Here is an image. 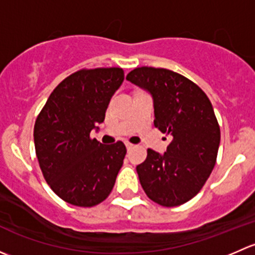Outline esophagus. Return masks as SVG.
Here are the masks:
<instances>
[{
	"instance_id": "1",
	"label": "esophagus",
	"mask_w": 255,
	"mask_h": 255,
	"mask_svg": "<svg viewBox=\"0 0 255 255\" xmlns=\"http://www.w3.org/2000/svg\"><path fill=\"white\" fill-rule=\"evenodd\" d=\"M126 146H127V149H132L133 146H134V144H132L129 142H126Z\"/></svg>"
}]
</instances>
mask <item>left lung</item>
Segmentation results:
<instances>
[{
    "label": "left lung",
    "mask_w": 255,
    "mask_h": 255,
    "mask_svg": "<svg viewBox=\"0 0 255 255\" xmlns=\"http://www.w3.org/2000/svg\"><path fill=\"white\" fill-rule=\"evenodd\" d=\"M126 79L151 95L154 126L173 137L164 154L148 149L137 166L140 185L151 201L180 206L199 194L215 168L221 130L212 104L195 82L168 69L135 68Z\"/></svg>",
    "instance_id": "obj_1"
}]
</instances>
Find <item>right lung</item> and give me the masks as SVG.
Here are the masks:
<instances>
[{
	"mask_svg": "<svg viewBox=\"0 0 255 255\" xmlns=\"http://www.w3.org/2000/svg\"><path fill=\"white\" fill-rule=\"evenodd\" d=\"M121 68L82 69L54 89L34 125L43 176L68 204L92 207L111 194L127 149L90 137L105 121L110 100L122 85Z\"/></svg>",
	"mask_w": 255,
	"mask_h": 255,
	"instance_id": "obj_1",
	"label": "right lung"
}]
</instances>
